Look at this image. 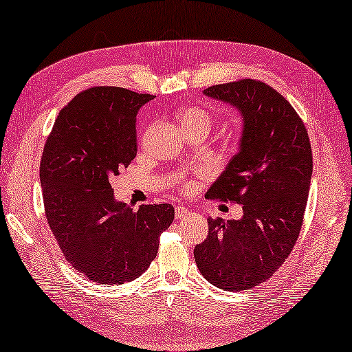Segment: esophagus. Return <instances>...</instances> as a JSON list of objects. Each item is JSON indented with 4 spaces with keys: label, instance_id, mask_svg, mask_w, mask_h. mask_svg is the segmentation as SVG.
<instances>
[{
    "label": "esophagus",
    "instance_id": "1",
    "mask_svg": "<svg viewBox=\"0 0 352 352\" xmlns=\"http://www.w3.org/2000/svg\"><path fill=\"white\" fill-rule=\"evenodd\" d=\"M189 214H190V212L186 207H177L175 208V219H183Z\"/></svg>",
    "mask_w": 352,
    "mask_h": 352
}]
</instances>
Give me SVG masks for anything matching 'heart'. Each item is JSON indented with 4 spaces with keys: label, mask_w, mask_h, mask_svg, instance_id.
<instances>
[{
    "label": "heart",
    "mask_w": 352,
    "mask_h": 352,
    "mask_svg": "<svg viewBox=\"0 0 352 352\" xmlns=\"http://www.w3.org/2000/svg\"><path fill=\"white\" fill-rule=\"evenodd\" d=\"M178 121H180L183 130L189 129H206L210 130L212 116L207 113L204 109L198 106H186L178 113Z\"/></svg>",
    "instance_id": "heart-1"
}]
</instances>
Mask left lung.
I'll return each mask as SVG.
<instances>
[{"mask_svg":"<svg viewBox=\"0 0 352 352\" xmlns=\"http://www.w3.org/2000/svg\"><path fill=\"white\" fill-rule=\"evenodd\" d=\"M234 107L242 133L207 198L242 204L241 219L208 218L207 239L195 246L201 275L223 290H246L269 280L296 243L307 206L313 157L307 130L283 95L257 80L204 89Z\"/></svg>","mask_w":352,"mask_h":352,"instance_id":"obj_1","label":"left lung"}]
</instances>
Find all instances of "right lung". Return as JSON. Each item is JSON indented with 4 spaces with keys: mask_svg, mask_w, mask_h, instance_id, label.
Returning a JSON list of instances; mask_svg holds the SVG:
<instances>
[{
    "mask_svg": "<svg viewBox=\"0 0 352 352\" xmlns=\"http://www.w3.org/2000/svg\"><path fill=\"white\" fill-rule=\"evenodd\" d=\"M153 98L124 87L87 89L60 110L43 148L41 186L50 228L69 265L104 286L144 274L174 221L170 204L134 212L110 184L136 157V116Z\"/></svg>",
    "mask_w": 352,
    "mask_h": 352,
    "instance_id": "right-lung-1",
    "label": "right lung"
}]
</instances>
